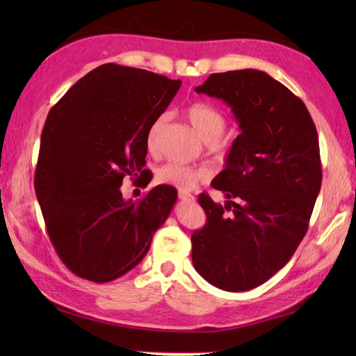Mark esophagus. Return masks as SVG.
Masks as SVG:
<instances>
[{
	"label": "esophagus",
	"instance_id": "34e87169",
	"mask_svg": "<svg viewBox=\"0 0 356 356\" xmlns=\"http://www.w3.org/2000/svg\"><path fill=\"white\" fill-rule=\"evenodd\" d=\"M179 199L180 200H184V202H194L195 199H194V195H191V194H188V193H179Z\"/></svg>",
	"mask_w": 356,
	"mask_h": 356
}]
</instances>
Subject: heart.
<instances>
[{"label":"heart","mask_w":356,"mask_h":356,"mask_svg":"<svg viewBox=\"0 0 356 356\" xmlns=\"http://www.w3.org/2000/svg\"><path fill=\"white\" fill-rule=\"evenodd\" d=\"M185 113L191 127L203 140L216 142L225 131L226 119L220 111H218L216 107H213V105H209L207 102H194L191 105H188ZM165 120H166V116L162 115L157 119H154V122L151 124L149 130L147 133V147L149 149L154 148L157 134L163 127ZM205 177H207L205 170L193 168V166L177 163V162L165 163L157 170V174H156V180L159 184L174 186L180 191L193 190V188Z\"/></svg>","instance_id":"b5f03b06"}]
</instances>
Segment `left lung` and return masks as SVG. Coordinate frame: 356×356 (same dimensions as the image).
I'll list each match as a JSON object with an SVG mask.
<instances>
[{"label": "left lung", "instance_id": "left-lung-1", "mask_svg": "<svg viewBox=\"0 0 356 356\" xmlns=\"http://www.w3.org/2000/svg\"><path fill=\"white\" fill-rule=\"evenodd\" d=\"M195 92L229 105L240 134L211 182L225 205L199 195L208 222L191 237L193 264L218 289L249 291L305 237L321 188L318 134L303 101L264 72L213 73Z\"/></svg>", "mask_w": 356, "mask_h": 356}]
</instances>
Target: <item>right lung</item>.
Segmentation results:
<instances>
[{
  "label": "right lung",
  "mask_w": 356,
  "mask_h": 356,
  "mask_svg": "<svg viewBox=\"0 0 356 356\" xmlns=\"http://www.w3.org/2000/svg\"><path fill=\"white\" fill-rule=\"evenodd\" d=\"M180 79L104 64L81 78L45 119L35 191L51 245L73 274L107 283L147 255L177 190L157 185L139 202L122 197L124 177L143 170L147 133L179 92Z\"/></svg>",
  "instance_id": "1"
}]
</instances>
